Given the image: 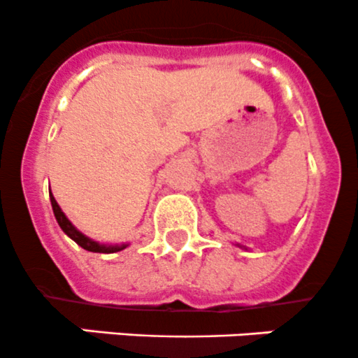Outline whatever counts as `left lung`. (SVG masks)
Segmentation results:
<instances>
[{
    "instance_id": "left-lung-1",
    "label": "left lung",
    "mask_w": 358,
    "mask_h": 358,
    "mask_svg": "<svg viewBox=\"0 0 358 358\" xmlns=\"http://www.w3.org/2000/svg\"><path fill=\"white\" fill-rule=\"evenodd\" d=\"M238 247H242V249H247V247H243V245H238Z\"/></svg>"
}]
</instances>
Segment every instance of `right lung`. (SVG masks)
<instances>
[{"mask_svg":"<svg viewBox=\"0 0 358 358\" xmlns=\"http://www.w3.org/2000/svg\"><path fill=\"white\" fill-rule=\"evenodd\" d=\"M50 201H52V208H54V215H55V219H57L60 229H62V231L66 233L71 240H74V242H76L81 249L88 250V252L111 254V252H118V250H123L125 247H129V243H120V245L116 243V245H109V243H99V242H95V240L88 238L87 235H83V233H81L76 226H73V222L66 217V214H64L62 208L59 207L57 200L54 198L52 191H50Z\"/></svg>","mask_w":358,"mask_h":358,"instance_id":"obj_1","label":"right lung"}]
</instances>
